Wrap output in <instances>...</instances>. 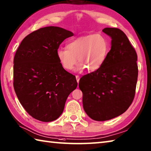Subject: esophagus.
I'll list each match as a JSON object with an SVG mask.
<instances>
[{
  "label": "esophagus",
  "instance_id": "34e87169",
  "mask_svg": "<svg viewBox=\"0 0 151 151\" xmlns=\"http://www.w3.org/2000/svg\"><path fill=\"white\" fill-rule=\"evenodd\" d=\"M76 81H77V83H79V80H80V76L78 75H76Z\"/></svg>",
  "mask_w": 151,
  "mask_h": 151
}]
</instances>
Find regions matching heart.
<instances>
[{
    "label": "heart",
    "mask_w": 151,
    "mask_h": 151,
    "mask_svg": "<svg viewBox=\"0 0 151 151\" xmlns=\"http://www.w3.org/2000/svg\"><path fill=\"white\" fill-rule=\"evenodd\" d=\"M109 49V43L106 36L100 34H89L78 37L68 43L67 48H59L56 54L62 67L67 70L73 69L80 63L76 70L83 71L87 68L95 71L102 66Z\"/></svg>",
    "instance_id": "1"
}]
</instances>
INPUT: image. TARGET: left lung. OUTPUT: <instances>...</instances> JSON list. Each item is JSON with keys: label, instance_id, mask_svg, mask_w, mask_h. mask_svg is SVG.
<instances>
[{"label": "left lung", "instance_id": "8db88e82", "mask_svg": "<svg viewBox=\"0 0 151 151\" xmlns=\"http://www.w3.org/2000/svg\"><path fill=\"white\" fill-rule=\"evenodd\" d=\"M102 32L111 37V49L99 69L79 81L85 112L95 121L120 116L132 103L138 76L137 55L124 32L114 28Z\"/></svg>", "mask_w": 151, "mask_h": 151}]
</instances>
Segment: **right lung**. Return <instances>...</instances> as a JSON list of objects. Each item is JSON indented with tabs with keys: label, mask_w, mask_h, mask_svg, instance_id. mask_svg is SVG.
<instances>
[{
	"label": "right lung",
	"mask_w": 151,
	"mask_h": 151,
	"mask_svg": "<svg viewBox=\"0 0 151 151\" xmlns=\"http://www.w3.org/2000/svg\"><path fill=\"white\" fill-rule=\"evenodd\" d=\"M74 34L57 26L40 28L22 41L14 58V88L22 106L35 119H57L77 86L75 76L65 70L56 52Z\"/></svg>",
	"instance_id": "obj_1"
}]
</instances>
